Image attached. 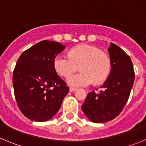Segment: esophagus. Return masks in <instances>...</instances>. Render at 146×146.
Wrapping results in <instances>:
<instances>
[{"label":"esophagus","mask_w":146,"mask_h":146,"mask_svg":"<svg viewBox=\"0 0 146 146\" xmlns=\"http://www.w3.org/2000/svg\"><path fill=\"white\" fill-rule=\"evenodd\" d=\"M77 89L76 88H74V87H71L70 88H69V91H70V92H74V91H77Z\"/></svg>","instance_id":"1"}]
</instances>
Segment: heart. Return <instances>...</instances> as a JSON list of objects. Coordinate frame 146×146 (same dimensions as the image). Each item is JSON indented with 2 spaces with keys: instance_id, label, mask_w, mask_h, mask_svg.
Wrapping results in <instances>:
<instances>
[{
  "instance_id": "1",
  "label": "heart",
  "mask_w": 146,
  "mask_h": 146,
  "mask_svg": "<svg viewBox=\"0 0 146 146\" xmlns=\"http://www.w3.org/2000/svg\"><path fill=\"white\" fill-rule=\"evenodd\" d=\"M56 72L63 77H69L80 68V72L67 79L69 86H88L94 82L101 83L108 78L111 61L108 54L98 47L88 44L79 45L72 49L69 56L58 55L54 60Z\"/></svg>"
}]
</instances>
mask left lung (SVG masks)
Here are the masks:
<instances>
[{
  "instance_id": "8db88e82",
  "label": "left lung",
  "mask_w": 146,
  "mask_h": 146,
  "mask_svg": "<svg viewBox=\"0 0 146 146\" xmlns=\"http://www.w3.org/2000/svg\"><path fill=\"white\" fill-rule=\"evenodd\" d=\"M111 71L99 94L91 91L86 96L82 110L94 123H104L120 114L129 97L135 80L131 58L118 46L110 43L108 49Z\"/></svg>"
}]
</instances>
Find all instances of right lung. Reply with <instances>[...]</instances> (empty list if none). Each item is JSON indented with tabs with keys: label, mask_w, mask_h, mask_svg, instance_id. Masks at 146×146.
<instances>
[{
	"label": "right lung",
	"mask_w": 146,
	"mask_h": 146,
	"mask_svg": "<svg viewBox=\"0 0 146 146\" xmlns=\"http://www.w3.org/2000/svg\"><path fill=\"white\" fill-rule=\"evenodd\" d=\"M66 47L44 40L20 55L13 73V86L18 107L30 120L44 122L58 113L69 92L56 73L54 60Z\"/></svg>",
	"instance_id": "add662e5"
}]
</instances>
